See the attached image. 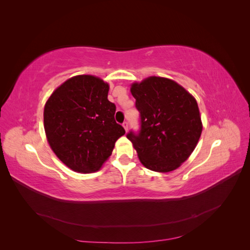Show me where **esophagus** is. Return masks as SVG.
Instances as JSON below:
<instances>
[{
  "mask_svg": "<svg viewBox=\"0 0 250 250\" xmlns=\"http://www.w3.org/2000/svg\"><path fill=\"white\" fill-rule=\"evenodd\" d=\"M122 125H123V127H124V129L127 131V130H128V122H127V121H125V122H124Z\"/></svg>",
  "mask_w": 250,
  "mask_h": 250,
  "instance_id": "obj_1",
  "label": "esophagus"
}]
</instances>
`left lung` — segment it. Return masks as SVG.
I'll list each match as a JSON object with an SVG mask.
<instances>
[{"instance_id":"8db88e82","label":"left lung","mask_w":250,"mask_h":250,"mask_svg":"<svg viewBox=\"0 0 250 250\" xmlns=\"http://www.w3.org/2000/svg\"><path fill=\"white\" fill-rule=\"evenodd\" d=\"M140 130L127 133L141 163L149 170L170 172L188 160L197 145L202 124L197 102L175 81L149 77L133 83Z\"/></svg>"}]
</instances>
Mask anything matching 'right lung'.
Wrapping results in <instances>:
<instances>
[{
	"label": "right lung",
	"mask_w": 250,
	"mask_h": 250,
	"mask_svg": "<svg viewBox=\"0 0 250 250\" xmlns=\"http://www.w3.org/2000/svg\"><path fill=\"white\" fill-rule=\"evenodd\" d=\"M109 86L100 78L80 75L54 90L43 110L47 139L57 157L74 171L99 170L125 129L115 120Z\"/></svg>",
	"instance_id": "obj_1"
}]
</instances>
